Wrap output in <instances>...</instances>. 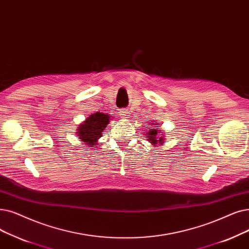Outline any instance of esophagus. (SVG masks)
<instances>
[{
	"instance_id": "34e87169",
	"label": "esophagus",
	"mask_w": 249,
	"mask_h": 249,
	"mask_svg": "<svg viewBox=\"0 0 249 249\" xmlns=\"http://www.w3.org/2000/svg\"><path fill=\"white\" fill-rule=\"evenodd\" d=\"M128 115H129V111H128L127 109H122V110L120 111V116H121V117H124V118H125V117H127Z\"/></svg>"
}]
</instances>
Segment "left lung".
Here are the masks:
<instances>
[{"label": "left lung", "mask_w": 249, "mask_h": 249, "mask_svg": "<svg viewBox=\"0 0 249 249\" xmlns=\"http://www.w3.org/2000/svg\"><path fill=\"white\" fill-rule=\"evenodd\" d=\"M158 133H160V131H158L157 129L155 128V129H151V130H149V132H148V135L149 136H147V140L148 142H153V143H155V144H157L158 142H159V144L160 143V142H163V139H164V137H157V134Z\"/></svg>", "instance_id": "8db88e82"}]
</instances>
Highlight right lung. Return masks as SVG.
I'll use <instances>...</instances> for the list:
<instances>
[{
	"mask_svg": "<svg viewBox=\"0 0 249 249\" xmlns=\"http://www.w3.org/2000/svg\"><path fill=\"white\" fill-rule=\"evenodd\" d=\"M110 118L111 117H109V115L102 113L90 115L88 120L79 126L77 132L79 134V138L85 143H88V145L92 146L102 136L104 129L110 122Z\"/></svg>",
	"mask_w": 249,
	"mask_h": 249,
	"instance_id": "obj_1",
	"label": "right lung"
}]
</instances>
